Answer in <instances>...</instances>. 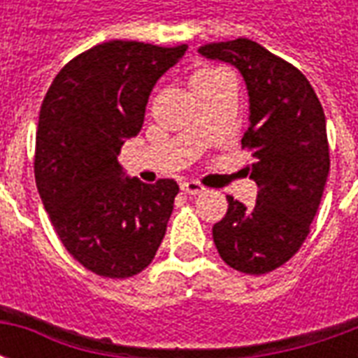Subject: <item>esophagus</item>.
Instances as JSON below:
<instances>
[{"label":"esophagus","instance_id":"1","mask_svg":"<svg viewBox=\"0 0 358 358\" xmlns=\"http://www.w3.org/2000/svg\"><path fill=\"white\" fill-rule=\"evenodd\" d=\"M180 187H182V192H184L186 195H197L205 192V186H201V184H199V182H195V180L184 182Z\"/></svg>","mask_w":358,"mask_h":358}]
</instances>
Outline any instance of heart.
I'll return each instance as SVG.
<instances>
[{
	"label": "heart",
	"instance_id": "1",
	"mask_svg": "<svg viewBox=\"0 0 358 358\" xmlns=\"http://www.w3.org/2000/svg\"><path fill=\"white\" fill-rule=\"evenodd\" d=\"M222 71H215V69H205V71H199V73L194 76V86L197 84H203V82H209V80H215L218 76H222Z\"/></svg>",
	"mask_w": 358,
	"mask_h": 358
}]
</instances>
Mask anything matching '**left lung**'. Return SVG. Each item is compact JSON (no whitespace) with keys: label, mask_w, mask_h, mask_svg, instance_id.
<instances>
[{"label":"left lung","mask_w":358,"mask_h":358,"mask_svg":"<svg viewBox=\"0 0 358 358\" xmlns=\"http://www.w3.org/2000/svg\"><path fill=\"white\" fill-rule=\"evenodd\" d=\"M199 53L232 63L248 84L251 115L241 149L251 151L259 187L249 209L226 195L228 210L213 226V240L228 266L266 274L299 251L322 199L330 171L324 109L297 66L253 40L205 43Z\"/></svg>","instance_id":"obj_1"}]
</instances>
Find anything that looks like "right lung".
Segmentation results:
<instances>
[{"mask_svg": "<svg viewBox=\"0 0 358 358\" xmlns=\"http://www.w3.org/2000/svg\"><path fill=\"white\" fill-rule=\"evenodd\" d=\"M186 50L103 42L71 59L43 97L36 186L59 240L97 276H136L164 238L178 184L122 178L117 155L141 130L155 82Z\"/></svg>", "mask_w": 358, "mask_h": 358, "instance_id": "right-lung-1", "label": "right lung"}]
</instances>
